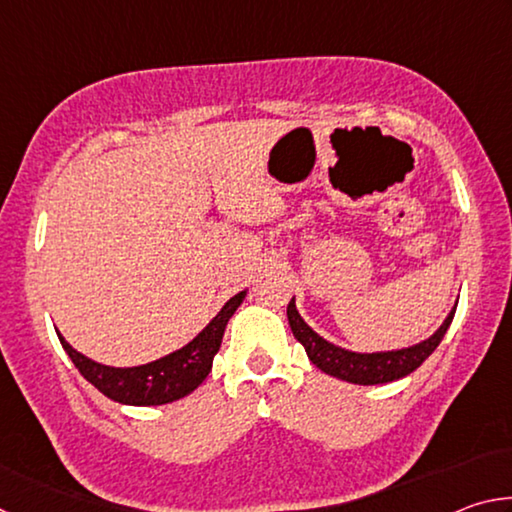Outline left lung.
<instances>
[{
  "mask_svg": "<svg viewBox=\"0 0 512 512\" xmlns=\"http://www.w3.org/2000/svg\"><path fill=\"white\" fill-rule=\"evenodd\" d=\"M454 314H456V305L443 320V325H440L429 339L409 345V348L384 350V352H354V350L339 348V345L329 343L323 339V336L316 334L314 329L305 323V318L298 314L296 298H291L287 307L291 332L302 343L309 361L314 363L318 370H323L325 375L350 381V384H359V386L388 384V381L411 375L415 368L422 366L424 359H429V354L438 348L440 341H443L445 332L449 329V325H452Z\"/></svg>",
  "mask_w": 512,
  "mask_h": 512,
  "instance_id": "obj_1",
  "label": "left lung"
}]
</instances>
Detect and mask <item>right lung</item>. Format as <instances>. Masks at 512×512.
Masks as SVG:
<instances>
[{"instance_id": "1", "label": "right lung", "mask_w": 512, "mask_h": 512, "mask_svg": "<svg viewBox=\"0 0 512 512\" xmlns=\"http://www.w3.org/2000/svg\"><path fill=\"white\" fill-rule=\"evenodd\" d=\"M248 289L239 291L221 307L210 323H207L201 332H198L192 341L183 348L173 350L164 357L142 363V366L131 368H115L103 366L99 361H92L74 350L72 345L65 341V336L58 332L60 345L79 368L81 375L90 381V384L101 391L110 400L128 406H158L176 402L180 397L189 395L203 384L205 377L210 375L214 354L219 352L225 325H228L230 316L235 314L237 307L244 302Z\"/></svg>"}]
</instances>
